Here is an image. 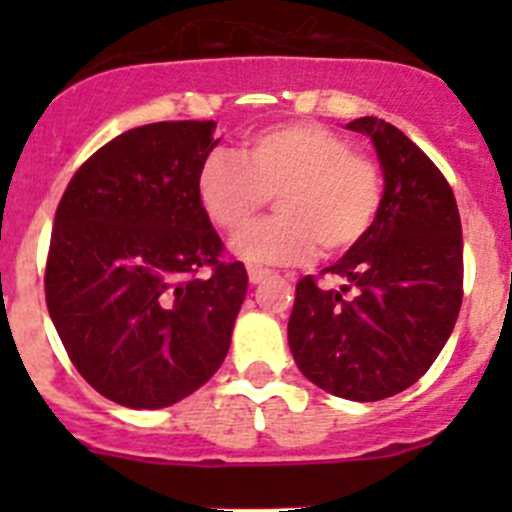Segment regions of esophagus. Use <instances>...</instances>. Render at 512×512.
Segmentation results:
<instances>
[{
	"label": "esophagus",
	"instance_id": "1",
	"mask_svg": "<svg viewBox=\"0 0 512 512\" xmlns=\"http://www.w3.org/2000/svg\"><path fill=\"white\" fill-rule=\"evenodd\" d=\"M272 272L270 270H262V267H255V265H250L247 267V277H250V285H260L262 280H267V277H270Z\"/></svg>",
	"mask_w": 512,
	"mask_h": 512
}]
</instances>
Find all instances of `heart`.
<instances>
[{"instance_id": "heart-1", "label": "heart", "mask_w": 512, "mask_h": 512, "mask_svg": "<svg viewBox=\"0 0 512 512\" xmlns=\"http://www.w3.org/2000/svg\"><path fill=\"white\" fill-rule=\"evenodd\" d=\"M277 198V218L232 237L230 250L255 265H299L322 245L344 255L366 240L381 210L371 158L319 123L255 131L240 156L215 151L198 170V198L220 230L237 232Z\"/></svg>"}]
</instances>
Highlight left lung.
<instances>
[{
  "label": "left lung",
  "mask_w": 512,
  "mask_h": 512,
  "mask_svg": "<svg viewBox=\"0 0 512 512\" xmlns=\"http://www.w3.org/2000/svg\"><path fill=\"white\" fill-rule=\"evenodd\" d=\"M349 131L371 138L384 195L366 240L324 272L339 287L297 282L289 352L319 389L379 401L416 384L456 327L463 299L461 215L431 158L381 118Z\"/></svg>",
  "instance_id": "left-lung-1"
}]
</instances>
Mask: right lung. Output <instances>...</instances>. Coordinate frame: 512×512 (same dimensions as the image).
Wrapping results in <instances>:
<instances>
[{
    "instance_id": "right-lung-1",
    "label": "right lung",
    "mask_w": 512,
    "mask_h": 512,
    "mask_svg": "<svg viewBox=\"0 0 512 512\" xmlns=\"http://www.w3.org/2000/svg\"><path fill=\"white\" fill-rule=\"evenodd\" d=\"M218 143L215 121L131 128L76 170L56 208L49 317L79 374L128 409L178 404L230 349L247 272L220 260L198 198Z\"/></svg>"
}]
</instances>
